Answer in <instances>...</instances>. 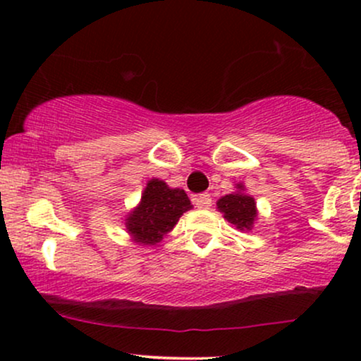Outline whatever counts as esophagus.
I'll list each match as a JSON object with an SVG mask.
<instances>
[{"label":"esophagus","mask_w":361,"mask_h":361,"mask_svg":"<svg viewBox=\"0 0 361 361\" xmlns=\"http://www.w3.org/2000/svg\"><path fill=\"white\" fill-rule=\"evenodd\" d=\"M193 204L198 207V209L202 210H207L212 207V198H210L209 193H202V195H197V197L193 198Z\"/></svg>","instance_id":"esophagus-1"}]
</instances>
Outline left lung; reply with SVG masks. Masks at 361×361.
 <instances>
[{"label":"left lung","mask_w":361,"mask_h":361,"mask_svg":"<svg viewBox=\"0 0 361 361\" xmlns=\"http://www.w3.org/2000/svg\"><path fill=\"white\" fill-rule=\"evenodd\" d=\"M235 188H238V192L219 198L217 209L224 214V219L233 224L235 229L251 231L252 224L258 217L256 202L251 195L244 193L243 183L235 185Z\"/></svg>","instance_id":"obj_1"}]
</instances>
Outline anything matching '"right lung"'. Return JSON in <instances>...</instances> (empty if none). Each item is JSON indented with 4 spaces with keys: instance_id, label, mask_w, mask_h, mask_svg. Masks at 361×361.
I'll return each mask as SVG.
<instances>
[{
    "instance_id": "obj_1",
    "label": "right lung",
    "mask_w": 361,
    "mask_h": 361,
    "mask_svg": "<svg viewBox=\"0 0 361 361\" xmlns=\"http://www.w3.org/2000/svg\"><path fill=\"white\" fill-rule=\"evenodd\" d=\"M190 209L192 204L185 190L169 188L163 180L152 178L139 205L126 219V227L135 243L154 246Z\"/></svg>"
}]
</instances>
